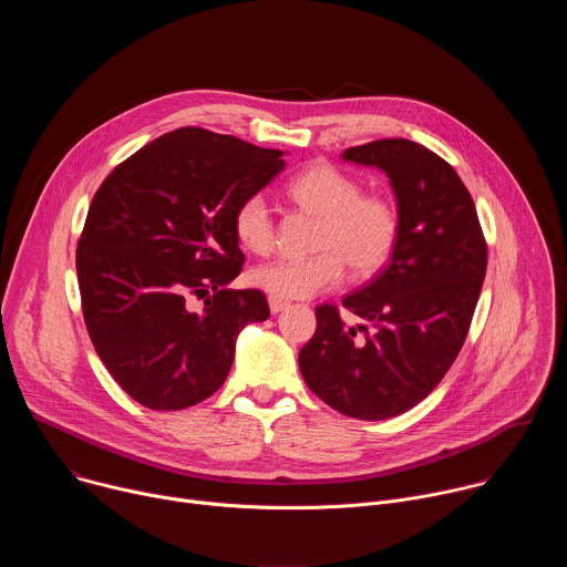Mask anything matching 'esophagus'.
Instances as JSON below:
<instances>
[{
	"label": "esophagus",
	"mask_w": 567,
	"mask_h": 567,
	"mask_svg": "<svg viewBox=\"0 0 567 567\" xmlns=\"http://www.w3.org/2000/svg\"><path fill=\"white\" fill-rule=\"evenodd\" d=\"M289 307V302L287 300H282V298H276V296H269V309H271V313H280L282 309H287Z\"/></svg>",
	"instance_id": "34e87169"
}]
</instances>
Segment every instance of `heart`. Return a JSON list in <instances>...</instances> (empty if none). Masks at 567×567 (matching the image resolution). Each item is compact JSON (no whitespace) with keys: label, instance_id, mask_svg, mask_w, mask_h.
<instances>
[{"label":"heart","instance_id":"b5f03b06","mask_svg":"<svg viewBox=\"0 0 567 567\" xmlns=\"http://www.w3.org/2000/svg\"><path fill=\"white\" fill-rule=\"evenodd\" d=\"M287 195L302 210L320 217L311 245L318 254L254 267L249 280L258 289L282 300L309 298L337 287L346 267L354 278H370L390 260L399 239V213L390 199L363 193L352 175L328 161H316L289 179ZM233 230L251 254H269L276 241L269 202L262 195L241 199Z\"/></svg>","mask_w":567,"mask_h":567}]
</instances>
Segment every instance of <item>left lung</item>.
Listing matches in <instances>:
<instances>
[{
  "mask_svg": "<svg viewBox=\"0 0 567 567\" xmlns=\"http://www.w3.org/2000/svg\"><path fill=\"white\" fill-rule=\"evenodd\" d=\"M346 161L381 168L394 190L399 239L388 267L337 305L316 307L298 354L305 383L354 420H390L429 396L471 328L487 241L471 193L442 156L409 138L348 147Z\"/></svg>",
  "mask_w": 567,
  "mask_h": 567,
  "instance_id": "8db88e82",
  "label": "left lung"
}]
</instances>
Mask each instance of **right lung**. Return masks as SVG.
<instances>
[{
  "label": "right lung",
  "mask_w": 567,
  "mask_h": 567,
  "mask_svg": "<svg viewBox=\"0 0 567 567\" xmlns=\"http://www.w3.org/2000/svg\"><path fill=\"white\" fill-rule=\"evenodd\" d=\"M282 168V150L179 127L96 190L75 249L80 300L101 361L141 406L182 411L210 396L241 328L269 318L260 289L226 285L245 265L235 208Z\"/></svg>",
  "instance_id": "1"
}]
</instances>
